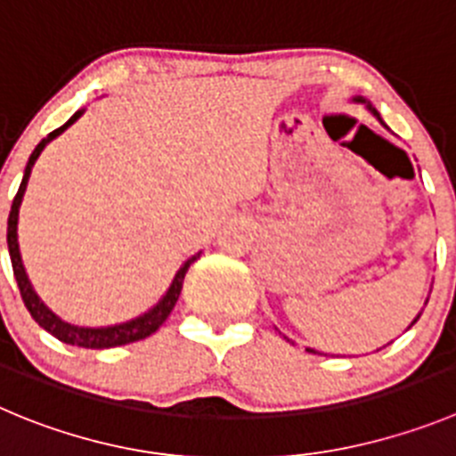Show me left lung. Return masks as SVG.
Segmentation results:
<instances>
[{"label":"left lung","mask_w":456,"mask_h":456,"mask_svg":"<svg viewBox=\"0 0 456 456\" xmlns=\"http://www.w3.org/2000/svg\"><path fill=\"white\" fill-rule=\"evenodd\" d=\"M353 103H364V105H367V110H369V112H371V114H373V117H376V118H378V121H380V123H382V126H385V121H382V117H380V114H378V110H376V108H373V105H371V103H369V101H367V99H364V96H353ZM385 127H387V126H385ZM425 304H428V301H425ZM419 317H420V313H419V314H416V319H414V322H411V324H410V326H414V324H416V322H419ZM288 342H290V339H288ZM305 351L314 353V351H313V348H305Z\"/></svg>","instance_id":"8db88e82"}]
</instances>
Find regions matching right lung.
I'll list each match as a JSON object with an SVG mask.
<instances>
[{"instance_id":"right-lung-1","label":"right lung","mask_w":456,"mask_h":456,"mask_svg":"<svg viewBox=\"0 0 456 456\" xmlns=\"http://www.w3.org/2000/svg\"><path fill=\"white\" fill-rule=\"evenodd\" d=\"M85 114V108L78 110L65 126L55 127L53 132H49L45 139L36 146V151L31 152L27 161V168H24V177H22V184L17 189L15 200H12V207H11V214H8V232H6V242H8V254H11V263H12V274H15L17 281V288H20V295H22L24 305L27 310L31 313V317L36 319L37 324L46 330V333L53 335L55 339H61V342L71 344V346H80V348H112V346H123V344H130V342H139V339H146L148 335L155 333L161 324L166 322V317L170 314V310L175 308L177 299H180V292H182V283H184V276L189 272L191 263H195L200 258L198 252L195 256H191L184 265L177 270L175 279L170 281L168 290L164 292L159 301H157L152 308H148L146 313L139 314L134 319H127L123 324H114V326H99V329H92V326H76L61 319L45 301L37 297L36 288L31 286V281H28L27 270H24V263H22V254H20V242H17V220H20V207H22V198L27 193V184H28V177H31V170L36 166L37 157L42 155V151L46 148V143L53 142L55 137H61L62 132L67 130L69 126H74L80 117Z\"/></svg>"}]
</instances>
